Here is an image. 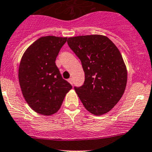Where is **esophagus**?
Listing matches in <instances>:
<instances>
[{
    "instance_id": "1",
    "label": "esophagus",
    "mask_w": 152,
    "mask_h": 152,
    "mask_svg": "<svg viewBox=\"0 0 152 152\" xmlns=\"http://www.w3.org/2000/svg\"><path fill=\"white\" fill-rule=\"evenodd\" d=\"M67 81H68L69 83H70V84H71V85H73V79H72L71 78H70V79H69Z\"/></svg>"
}]
</instances>
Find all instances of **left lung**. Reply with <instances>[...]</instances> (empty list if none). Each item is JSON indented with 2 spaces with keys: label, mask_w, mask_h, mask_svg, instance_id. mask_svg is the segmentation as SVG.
<instances>
[{
  "label": "left lung",
  "mask_w": 152,
  "mask_h": 152,
  "mask_svg": "<svg viewBox=\"0 0 152 152\" xmlns=\"http://www.w3.org/2000/svg\"><path fill=\"white\" fill-rule=\"evenodd\" d=\"M67 44L85 71L83 85L74 87L84 107L96 115L108 113L119 102L126 86V67L120 51L102 35L70 37Z\"/></svg>",
  "instance_id": "8db88e82"
}]
</instances>
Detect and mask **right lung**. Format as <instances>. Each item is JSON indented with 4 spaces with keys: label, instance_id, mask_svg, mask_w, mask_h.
I'll return each mask as SVG.
<instances>
[{
    "label": "right lung",
    "instance_id": "add662e5",
    "mask_svg": "<svg viewBox=\"0 0 152 152\" xmlns=\"http://www.w3.org/2000/svg\"><path fill=\"white\" fill-rule=\"evenodd\" d=\"M67 37H42L24 53L19 66L22 93L31 108L45 115L56 113L72 86L62 78L56 56Z\"/></svg>",
    "mask_w": 152,
    "mask_h": 152
}]
</instances>
